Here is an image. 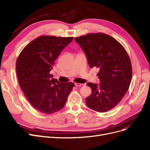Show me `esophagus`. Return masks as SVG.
Segmentation results:
<instances>
[{"label":"esophagus","instance_id":"esophagus-1","mask_svg":"<svg viewBox=\"0 0 150 150\" xmlns=\"http://www.w3.org/2000/svg\"><path fill=\"white\" fill-rule=\"evenodd\" d=\"M75 85L76 86H77V87H80V86H84L85 84H81V83H75Z\"/></svg>","mask_w":150,"mask_h":150}]
</instances>
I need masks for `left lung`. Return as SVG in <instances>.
<instances>
[{
  "label": "left lung",
  "instance_id": "left-lung-1",
  "mask_svg": "<svg viewBox=\"0 0 150 150\" xmlns=\"http://www.w3.org/2000/svg\"><path fill=\"white\" fill-rule=\"evenodd\" d=\"M87 57L91 68L99 69L100 83H87L92 89L86 98L87 106L105 112L114 108L129 89L132 79L129 57L123 45L103 33H89L75 38Z\"/></svg>",
  "mask_w": 150,
  "mask_h": 150
}]
</instances>
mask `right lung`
<instances>
[{"label": "right lung", "mask_w": 150, "mask_h": 150, "mask_svg": "<svg viewBox=\"0 0 150 150\" xmlns=\"http://www.w3.org/2000/svg\"><path fill=\"white\" fill-rule=\"evenodd\" d=\"M73 37L41 36L27 45L16 61V74L20 87L29 103L45 114L64 106L74 83H61L50 74L61 51Z\"/></svg>", "instance_id": "1"}]
</instances>
